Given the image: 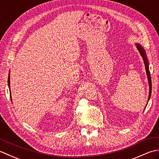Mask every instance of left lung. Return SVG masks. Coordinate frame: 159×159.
Returning a JSON list of instances; mask_svg holds the SVG:
<instances>
[{
	"label": "left lung",
	"instance_id": "1",
	"mask_svg": "<svg viewBox=\"0 0 159 159\" xmlns=\"http://www.w3.org/2000/svg\"><path fill=\"white\" fill-rule=\"evenodd\" d=\"M136 46L139 50V52L140 53V55L142 57V58L143 59V62L145 64V67H146V74H147V76L148 79V83H149V87H150V92H149V96H148V101H149L150 96H151V93H152V81H151V76H150V70H149V64H148V61L146 57V51H145L144 48L141 46L139 43H136ZM148 104V103H147Z\"/></svg>",
	"mask_w": 159,
	"mask_h": 159
}]
</instances>
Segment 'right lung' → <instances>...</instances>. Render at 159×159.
<instances>
[{
	"label": "right lung",
	"instance_id": "obj_1",
	"mask_svg": "<svg viewBox=\"0 0 159 159\" xmlns=\"http://www.w3.org/2000/svg\"><path fill=\"white\" fill-rule=\"evenodd\" d=\"M8 86H9V91H10V73H9V76H8ZM10 96H11V91H10Z\"/></svg>",
	"mask_w": 159,
	"mask_h": 159
}]
</instances>
